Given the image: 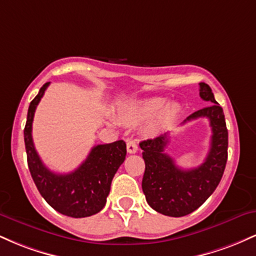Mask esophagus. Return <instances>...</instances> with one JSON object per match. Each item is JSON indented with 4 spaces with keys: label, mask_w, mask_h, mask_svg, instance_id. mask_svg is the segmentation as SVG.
Returning <instances> with one entry per match:
<instances>
[{
    "label": "esophagus",
    "mask_w": 256,
    "mask_h": 256,
    "mask_svg": "<svg viewBox=\"0 0 256 256\" xmlns=\"http://www.w3.org/2000/svg\"><path fill=\"white\" fill-rule=\"evenodd\" d=\"M126 148H128V152H130V154H134V152H137L138 146L136 140H131V138H128V140H126Z\"/></svg>",
    "instance_id": "obj_1"
}]
</instances>
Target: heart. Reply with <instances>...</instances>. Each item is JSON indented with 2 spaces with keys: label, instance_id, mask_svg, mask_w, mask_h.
Listing matches in <instances>:
<instances>
[{
  "label": "heart",
  "instance_id": "1",
  "mask_svg": "<svg viewBox=\"0 0 256 256\" xmlns=\"http://www.w3.org/2000/svg\"><path fill=\"white\" fill-rule=\"evenodd\" d=\"M167 103L166 98L152 96V98L138 100L131 104L122 107V116L128 122H140L144 120H152L146 128V131L158 132L162 128L171 125L177 118L179 110V104L176 102Z\"/></svg>",
  "mask_w": 256,
  "mask_h": 256
}]
</instances>
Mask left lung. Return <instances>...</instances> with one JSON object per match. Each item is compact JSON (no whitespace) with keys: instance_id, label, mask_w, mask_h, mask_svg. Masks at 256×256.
Returning <instances> with one entry per match:
<instances>
[{"instance_id":"left-lung-1","label":"left lung","mask_w":256,"mask_h":256,"mask_svg":"<svg viewBox=\"0 0 256 256\" xmlns=\"http://www.w3.org/2000/svg\"><path fill=\"white\" fill-rule=\"evenodd\" d=\"M200 96L212 104L192 113L184 122L198 118L210 120L213 134L204 164L190 170L178 167L164 152L168 143L166 134L140 143L146 162L143 192L148 204L164 216L178 218L192 213L212 195L224 174L228 144L224 112L208 84L200 83Z\"/></svg>"}]
</instances>
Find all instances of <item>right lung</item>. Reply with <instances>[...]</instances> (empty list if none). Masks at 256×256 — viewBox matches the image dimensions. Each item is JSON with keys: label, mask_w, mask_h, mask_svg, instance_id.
I'll return each instance as SVG.
<instances>
[{"label": "right lung", "mask_w": 256, "mask_h": 256, "mask_svg": "<svg viewBox=\"0 0 256 256\" xmlns=\"http://www.w3.org/2000/svg\"><path fill=\"white\" fill-rule=\"evenodd\" d=\"M49 83L40 88L31 101L24 128L28 165L38 192L49 204L72 218H85L98 213L107 202L112 179L124 162L126 144L116 140L110 144H98L77 170L66 174L52 172L42 162L32 140V122L34 112Z\"/></svg>", "instance_id": "obj_1"}]
</instances>
